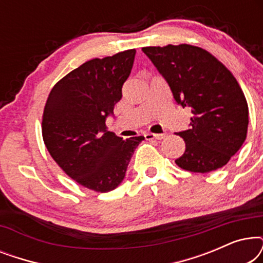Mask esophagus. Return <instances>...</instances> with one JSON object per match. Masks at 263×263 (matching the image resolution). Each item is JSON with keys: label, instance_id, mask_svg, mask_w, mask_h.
<instances>
[{"label": "esophagus", "instance_id": "esophagus-1", "mask_svg": "<svg viewBox=\"0 0 263 263\" xmlns=\"http://www.w3.org/2000/svg\"><path fill=\"white\" fill-rule=\"evenodd\" d=\"M165 136H166V134H153V133H145V138L146 140H161L164 139Z\"/></svg>", "mask_w": 263, "mask_h": 263}]
</instances>
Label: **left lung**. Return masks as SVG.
<instances>
[{
	"mask_svg": "<svg viewBox=\"0 0 263 263\" xmlns=\"http://www.w3.org/2000/svg\"><path fill=\"white\" fill-rule=\"evenodd\" d=\"M142 51L170 86L176 102L192 109L190 128L177 133L185 151L175 160L207 174L229 163L247 139L248 103L233 74L207 50L189 44L146 46Z\"/></svg>",
	"mask_w": 263,
	"mask_h": 263,
	"instance_id": "8db88e82",
	"label": "left lung"
}]
</instances>
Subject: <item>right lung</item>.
I'll return each mask as SVG.
<instances>
[{"instance_id":"obj_1","label":"right lung","mask_w":263,"mask_h":263,"mask_svg":"<svg viewBox=\"0 0 263 263\" xmlns=\"http://www.w3.org/2000/svg\"><path fill=\"white\" fill-rule=\"evenodd\" d=\"M135 49L89 60L53 86L42 118L43 140L56 164L75 182L98 193L123 181L143 136L123 140L105 120L122 98Z\"/></svg>"}]
</instances>
